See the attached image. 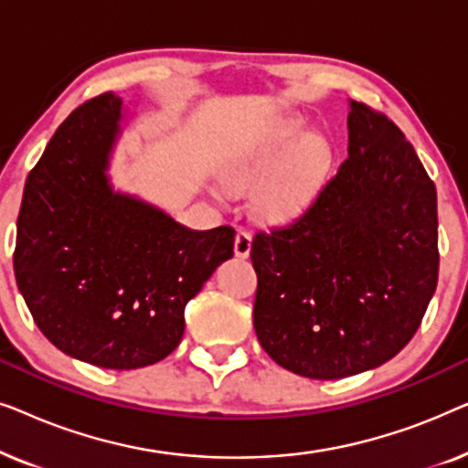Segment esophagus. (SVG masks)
<instances>
[{
    "label": "esophagus",
    "instance_id": "esophagus-1",
    "mask_svg": "<svg viewBox=\"0 0 468 468\" xmlns=\"http://www.w3.org/2000/svg\"><path fill=\"white\" fill-rule=\"evenodd\" d=\"M249 251H251V232L247 228H239L236 229V239H234V253L236 258H247Z\"/></svg>",
    "mask_w": 468,
    "mask_h": 468
}]
</instances>
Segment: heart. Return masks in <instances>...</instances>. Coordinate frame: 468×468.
<instances>
[{
    "instance_id": "1",
    "label": "heart",
    "mask_w": 468,
    "mask_h": 468,
    "mask_svg": "<svg viewBox=\"0 0 468 468\" xmlns=\"http://www.w3.org/2000/svg\"><path fill=\"white\" fill-rule=\"evenodd\" d=\"M332 146L324 136H304L303 123L281 121L236 143L219 165L228 189H240L266 178L260 210L268 219L303 217L322 194L332 170Z\"/></svg>"
}]
</instances>
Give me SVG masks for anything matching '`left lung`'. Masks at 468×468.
Here are the masks:
<instances>
[{
	"mask_svg": "<svg viewBox=\"0 0 468 468\" xmlns=\"http://www.w3.org/2000/svg\"><path fill=\"white\" fill-rule=\"evenodd\" d=\"M349 157L292 226L258 232L253 325L279 367L343 379L392 360L439 279L437 189L386 114L349 101Z\"/></svg>",
	"mask_w": 468,
	"mask_h": 468,
	"instance_id": "1",
	"label": "left lung"
}]
</instances>
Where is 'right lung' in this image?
<instances>
[{
  "label": "right lung",
  "instance_id": "1",
  "mask_svg": "<svg viewBox=\"0 0 468 468\" xmlns=\"http://www.w3.org/2000/svg\"><path fill=\"white\" fill-rule=\"evenodd\" d=\"M123 101L76 108L25 183L16 219L18 292L42 335L76 360L132 370L170 356L185 304L234 255V229H189L114 191L108 157Z\"/></svg>",
  "mask_w": 468,
  "mask_h": 468
}]
</instances>
